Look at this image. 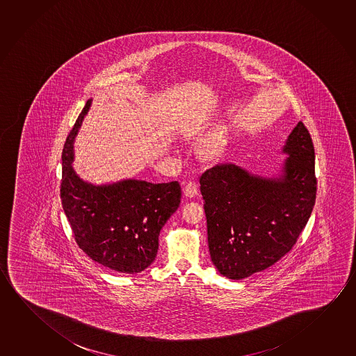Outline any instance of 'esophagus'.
<instances>
[{
    "label": "esophagus",
    "mask_w": 356,
    "mask_h": 356,
    "mask_svg": "<svg viewBox=\"0 0 356 356\" xmlns=\"http://www.w3.org/2000/svg\"><path fill=\"white\" fill-rule=\"evenodd\" d=\"M184 192H185V195H186L187 197H195L198 192L197 184H196L195 181L187 182L186 186L184 188Z\"/></svg>",
    "instance_id": "esophagus-1"
}]
</instances>
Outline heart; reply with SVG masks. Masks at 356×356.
Returning <instances> with one entry per match:
<instances>
[{"label":"heart","mask_w":356,"mask_h":356,"mask_svg":"<svg viewBox=\"0 0 356 356\" xmlns=\"http://www.w3.org/2000/svg\"><path fill=\"white\" fill-rule=\"evenodd\" d=\"M219 147H220V138L218 136L212 137L206 142V150L209 154L216 153L218 150Z\"/></svg>","instance_id":"b5f03b06"}]
</instances>
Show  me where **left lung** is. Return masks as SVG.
<instances>
[{
    "label": "left lung",
    "instance_id": "8db88e82",
    "mask_svg": "<svg viewBox=\"0 0 356 356\" xmlns=\"http://www.w3.org/2000/svg\"><path fill=\"white\" fill-rule=\"evenodd\" d=\"M282 152L289 158L279 179L250 175L232 163L214 165L200 177L209 254L228 279H245L279 261L311 217L317 195L314 147L302 122Z\"/></svg>",
    "mask_w": 356,
    "mask_h": 356
}]
</instances>
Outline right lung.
<instances>
[{"instance_id": "1", "label": "right lung", "mask_w": 356, "mask_h": 356, "mask_svg": "<svg viewBox=\"0 0 356 356\" xmlns=\"http://www.w3.org/2000/svg\"><path fill=\"white\" fill-rule=\"evenodd\" d=\"M90 106L91 99L64 144L61 203L85 254L117 273L137 274L155 260L159 233L180 204V184L124 180L93 186L82 181L72 169V143Z\"/></svg>"}]
</instances>
